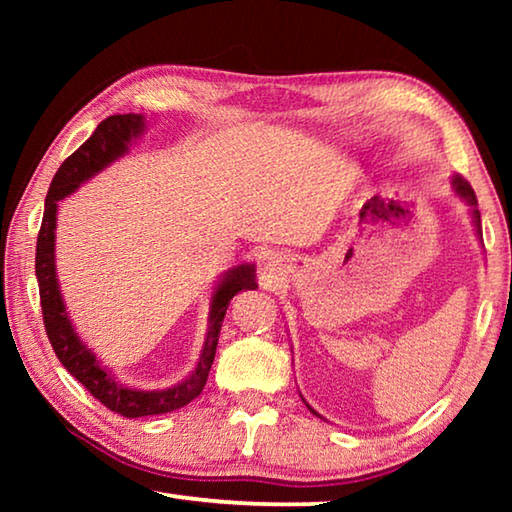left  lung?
Segmentation results:
<instances>
[{
    "label": "left lung",
    "instance_id": "8db88e82",
    "mask_svg": "<svg viewBox=\"0 0 512 512\" xmlns=\"http://www.w3.org/2000/svg\"><path fill=\"white\" fill-rule=\"evenodd\" d=\"M454 187H456V192L461 194L467 203L470 205H476V196H474V189L470 187V183H467V180H463L461 176H454ZM472 214H474V223H476V228H479V232H481V214H479V210H472Z\"/></svg>",
    "mask_w": 512,
    "mask_h": 512
}]
</instances>
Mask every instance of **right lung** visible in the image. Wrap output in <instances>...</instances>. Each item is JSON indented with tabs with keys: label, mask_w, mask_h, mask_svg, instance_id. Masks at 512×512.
I'll return each mask as SVG.
<instances>
[{
	"label": "right lung",
	"mask_w": 512,
	"mask_h": 512,
	"mask_svg": "<svg viewBox=\"0 0 512 512\" xmlns=\"http://www.w3.org/2000/svg\"><path fill=\"white\" fill-rule=\"evenodd\" d=\"M144 126L142 115H112L103 119L97 126V131L85 140L79 149H76L69 158L60 164L54 180H51L47 201H45V216H42V225L38 232V246H36V275H38V289H40V307H42V323H45V332L49 336L51 348H54L56 357L67 368L72 377H76L81 384L88 388L92 397L106 406V409L115 411L124 418H142V415H160L176 411L201 395L207 375L214 363L216 343H219L221 323L228 311L230 300L237 296L239 291L255 289V268L253 266H239L230 271L228 277L219 284L212 300V314H210V332H207V341L192 377L185 379L183 384L167 388V391H133V388L121 386L119 381L110 375L106 368L99 366L94 354L85 348V345L76 339L72 325H69L63 298H60L58 282H56V268H54V228H56V207L60 198L72 194L83 180H88L94 173L101 171L106 164H110L121 153L126 151V144L131 137H137Z\"/></svg>",
	"instance_id": "1"
}]
</instances>
